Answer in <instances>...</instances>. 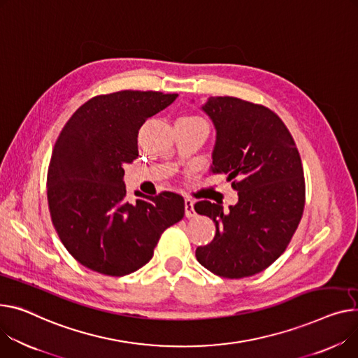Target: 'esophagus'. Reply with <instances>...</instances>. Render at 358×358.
Segmentation results:
<instances>
[{
    "label": "esophagus",
    "mask_w": 358,
    "mask_h": 358,
    "mask_svg": "<svg viewBox=\"0 0 358 358\" xmlns=\"http://www.w3.org/2000/svg\"><path fill=\"white\" fill-rule=\"evenodd\" d=\"M184 207H185V217H194V216H196L194 201H193L192 199L185 197V200H184Z\"/></svg>",
    "instance_id": "34e87169"
}]
</instances>
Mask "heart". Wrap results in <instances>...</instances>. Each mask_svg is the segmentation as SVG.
Wrapping results in <instances>:
<instances>
[{
    "mask_svg": "<svg viewBox=\"0 0 358 358\" xmlns=\"http://www.w3.org/2000/svg\"><path fill=\"white\" fill-rule=\"evenodd\" d=\"M184 119H200V117H196V116H182Z\"/></svg>",
    "mask_w": 358,
    "mask_h": 358,
    "instance_id": "heart-1",
    "label": "heart"
}]
</instances>
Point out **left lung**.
<instances>
[{
	"instance_id": "obj_1",
	"label": "left lung",
	"mask_w": 358,
	"mask_h": 358,
	"mask_svg": "<svg viewBox=\"0 0 358 358\" xmlns=\"http://www.w3.org/2000/svg\"><path fill=\"white\" fill-rule=\"evenodd\" d=\"M217 131L210 171L226 174L239 201L201 200L199 214L216 224L214 239L196 257L229 279L269 268L288 248L302 219L305 178L295 141L269 108L233 96H211L203 106Z\"/></svg>"
}]
</instances>
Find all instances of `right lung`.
<instances>
[{"label":"right lung","mask_w":358,"mask_h":358,"mask_svg":"<svg viewBox=\"0 0 358 358\" xmlns=\"http://www.w3.org/2000/svg\"><path fill=\"white\" fill-rule=\"evenodd\" d=\"M177 93L121 90L85 102L62 129L47 171L53 226L80 265L108 276L129 275L151 260L165 229L184 217L171 192L127 200L124 164L138 157V132Z\"/></svg>","instance_id":"right-lung-1"}]
</instances>
